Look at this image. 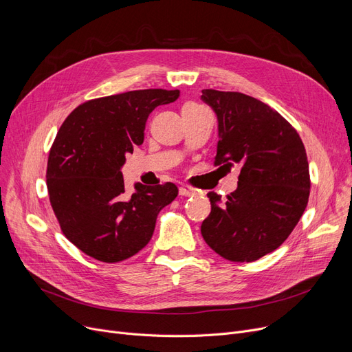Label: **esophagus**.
Returning <instances> with one entry per match:
<instances>
[{"label":"esophagus","mask_w":352,"mask_h":352,"mask_svg":"<svg viewBox=\"0 0 352 352\" xmlns=\"http://www.w3.org/2000/svg\"><path fill=\"white\" fill-rule=\"evenodd\" d=\"M179 195H182V197H192V195H195V190L192 187H190V186H181L179 187Z\"/></svg>","instance_id":"34e87169"}]
</instances>
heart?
I'll use <instances>...</instances> for the list:
<instances>
[{"label": "heart", "instance_id": "b5f03b06", "mask_svg": "<svg viewBox=\"0 0 352 352\" xmlns=\"http://www.w3.org/2000/svg\"><path fill=\"white\" fill-rule=\"evenodd\" d=\"M187 105H198V104H195V102H188Z\"/></svg>", "mask_w": 352, "mask_h": 352}]
</instances>
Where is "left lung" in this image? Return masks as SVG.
<instances>
[{"label":"left lung","mask_w":352,"mask_h":352,"mask_svg":"<svg viewBox=\"0 0 352 352\" xmlns=\"http://www.w3.org/2000/svg\"><path fill=\"white\" fill-rule=\"evenodd\" d=\"M201 98L218 118L214 165L241 170L224 207L218 206V194L208 192L211 212L201 234L226 260L251 263L278 248L307 208L305 146L297 129L260 100L217 89H202Z\"/></svg>","instance_id":"obj_1"}]
</instances>
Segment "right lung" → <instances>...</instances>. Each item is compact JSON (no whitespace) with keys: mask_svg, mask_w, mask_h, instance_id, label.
<instances>
[{"mask_svg":"<svg viewBox=\"0 0 352 352\" xmlns=\"http://www.w3.org/2000/svg\"><path fill=\"white\" fill-rule=\"evenodd\" d=\"M178 97V89L150 88L89 100L60 126L48 155L47 188L63 234L84 254L113 264L150 243L158 212L178 188L137 182L129 195L121 166L144 142L154 108Z\"/></svg>","mask_w":352,"mask_h":352,"instance_id":"obj_1","label":"right lung"}]
</instances>
